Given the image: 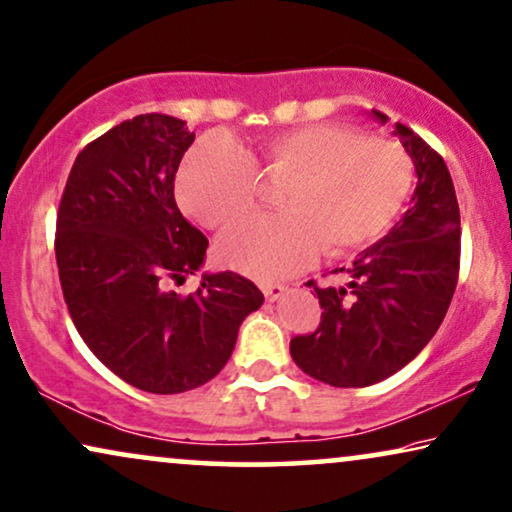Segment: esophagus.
Masks as SVG:
<instances>
[{
    "instance_id": "1",
    "label": "esophagus",
    "mask_w": 512,
    "mask_h": 512,
    "mask_svg": "<svg viewBox=\"0 0 512 512\" xmlns=\"http://www.w3.org/2000/svg\"><path fill=\"white\" fill-rule=\"evenodd\" d=\"M261 291H263L265 301L272 303V301H277V298L284 296L287 287H284V284H280V282H261Z\"/></svg>"
}]
</instances>
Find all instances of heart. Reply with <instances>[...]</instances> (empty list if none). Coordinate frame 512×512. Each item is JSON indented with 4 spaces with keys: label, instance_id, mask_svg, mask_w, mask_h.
Here are the masks:
<instances>
[{
    "label": "heart",
    "instance_id": "1",
    "mask_svg": "<svg viewBox=\"0 0 512 512\" xmlns=\"http://www.w3.org/2000/svg\"><path fill=\"white\" fill-rule=\"evenodd\" d=\"M258 173L287 181L277 192L284 214L247 218L218 242L230 268L270 280L327 256H348L376 242L400 214L414 164L400 143L362 136L336 122L291 126L251 150L225 136L192 145L178 171V199L204 228H225L258 202Z\"/></svg>",
    "mask_w": 512,
    "mask_h": 512
}]
</instances>
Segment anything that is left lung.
Listing matches in <instances>:
<instances>
[{"mask_svg":"<svg viewBox=\"0 0 512 512\" xmlns=\"http://www.w3.org/2000/svg\"><path fill=\"white\" fill-rule=\"evenodd\" d=\"M395 134L416 164L414 204L355 258L348 287L308 282L322 305L320 327L289 343L305 374L336 388L374 386L414 360L440 329L459 282L461 214L447 164L409 126L397 124Z\"/></svg>","mask_w":512,"mask_h":512,"instance_id":"8db88e82","label":"left lung"}]
</instances>
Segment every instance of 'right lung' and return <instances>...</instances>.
<instances>
[{"label": "right lung", "instance_id": "right-lung-1", "mask_svg": "<svg viewBox=\"0 0 512 512\" xmlns=\"http://www.w3.org/2000/svg\"><path fill=\"white\" fill-rule=\"evenodd\" d=\"M195 141L183 119L138 115L79 152L56 216L63 298L89 350L129 386L185 393L230 360L244 317L263 294L247 277L204 275L209 240L174 197L178 164Z\"/></svg>", "mask_w": 512, "mask_h": 512}]
</instances>
